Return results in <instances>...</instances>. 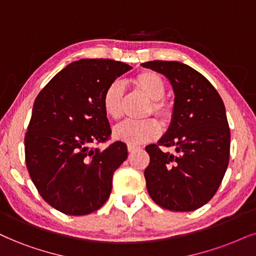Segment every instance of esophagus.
Here are the masks:
<instances>
[{"label":"esophagus","mask_w":256,"mask_h":256,"mask_svg":"<svg viewBox=\"0 0 256 256\" xmlns=\"http://www.w3.org/2000/svg\"><path fill=\"white\" fill-rule=\"evenodd\" d=\"M127 148H128V152H135V150H138V146H134V144H128L127 146Z\"/></svg>","instance_id":"1"}]
</instances>
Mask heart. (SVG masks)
I'll use <instances>...</instances> for the list:
<instances>
[{
  "mask_svg": "<svg viewBox=\"0 0 256 256\" xmlns=\"http://www.w3.org/2000/svg\"><path fill=\"white\" fill-rule=\"evenodd\" d=\"M135 89L150 100L147 115H154L162 123L171 122L173 109L167 100L162 98L166 94V84L160 74L153 71H141L133 78ZM104 112L112 120H118L123 115L124 89L118 82H114L106 88L102 97ZM162 133V126L154 118L142 121H124L115 126L112 134L115 138L129 144H140L156 140Z\"/></svg>",
  "mask_w": 256,
  "mask_h": 256,
  "instance_id": "1",
  "label": "heart"
}]
</instances>
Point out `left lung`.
<instances>
[{"instance_id":"8db88e82","label":"left lung","mask_w":256,"mask_h":256,"mask_svg":"<svg viewBox=\"0 0 256 256\" xmlns=\"http://www.w3.org/2000/svg\"><path fill=\"white\" fill-rule=\"evenodd\" d=\"M142 66L166 76L176 94L168 130L158 144L146 147L147 191L164 209L194 211L215 196L228 167L230 128L224 103L214 85L190 66L162 60ZM162 146L176 152H164Z\"/></svg>"}]
</instances>
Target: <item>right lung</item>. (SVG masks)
Returning <instances> with one entry per match:
<instances>
[{
    "label": "right lung",
    "instance_id": "obj_1",
    "mask_svg": "<svg viewBox=\"0 0 256 256\" xmlns=\"http://www.w3.org/2000/svg\"><path fill=\"white\" fill-rule=\"evenodd\" d=\"M130 68L110 59H80L58 72L34 100L24 135L26 166L41 197L62 214L88 215L109 198L127 146L116 141L100 150L92 144L112 134L104 91Z\"/></svg>",
    "mask_w": 256,
    "mask_h": 256
}]
</instances>
